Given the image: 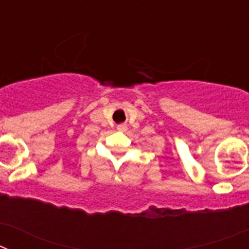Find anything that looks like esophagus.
Returning a JSON list of instances; mask_svg holds the SVG:
<instances>
[{
  "mask_svg": "<svg viewBox=\"0 0 249 249\" xmlns=\"http://www.w3.org/2000/svg\"><path fill=\"white\" fill-rule=\"evenodd\" d=\"M117 129L120 132H126L127 131V126H126V124H118Z\"/></svg>",
  "mask_w": 249,
  "mask_h": 249,
  "instance_id": "1",
  "label": "esophagus"
}]
</instances>
